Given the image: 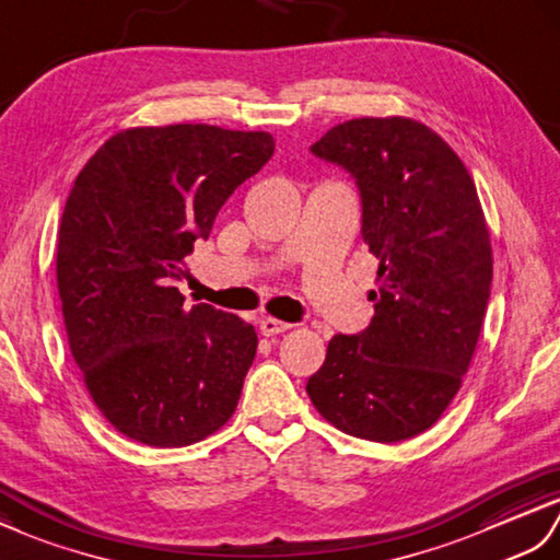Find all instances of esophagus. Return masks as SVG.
<instances>
[{
  "label": "esophagus",
  "mask_w": 560,
  "mask_h": 560,
  "mask_svg": "<svg viewBox=\"0 0 560 560\" xmlns=\"http://www.w3.org/2000/svg\"><path fill=\"white\" fill-rule=\"evenodd\" d=\"M292 323H284V320H278V318H260V332L264 335H280L284 330H290Z\"/></svg>",
  "instance_id": "obj_1"
}]
</instances>
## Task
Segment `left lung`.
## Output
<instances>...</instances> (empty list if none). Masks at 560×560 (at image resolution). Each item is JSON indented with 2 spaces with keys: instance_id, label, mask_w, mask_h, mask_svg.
<instances>
[{
  "instance_id": "left-lung-1",
  "label": "left lung",
  "mask_w": 560,
  "mask_h": 560,
  "mask_svg": "<svg viewBox=\"0 0 560 560\" xmlns=\"http://www.w3.org/2000/svg\"><path fill=\"white\" fill-rule=\"evenodd\" d=\"M312 153L357 184L378 290L369 328L335 335L306 393L350 436L415 439L459 390L487 314L493 260L477 186L439 133L405 117L338 124Z\"/></svg>"
}]
</instances>
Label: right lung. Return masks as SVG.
<instances>
[{"label":"right lung","mask_w":560,"mask_h":560,"mask_svg":"<svg viewBox=\"0 0 560 560\" xmlns=\"http://www.w3.org/2000/svg\"><path fill=\"white\" fill-rule=\"evenodd\" d=\"M272 151L266 131L127 129L73 182L57 242L61 314L85 388L124 436L182 448L237 409L258 335L210 304L184 308L175 282Z\"/></svg>","instance_id":"add662e5"}]
</instances>
